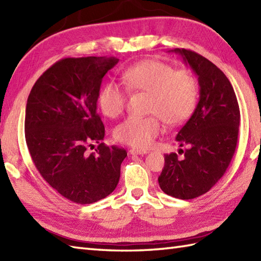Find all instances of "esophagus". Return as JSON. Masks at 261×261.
Listing matches in <instances>:
<instances>
[{
  "label": "esophagus",
  "mask_w": 261,
  "mask_h": 261,
  "mask_svg": "<svg viewBox=\"0 0 261 261\" xmlns=\"http://www.w3.org/2000/svg\"><path fill=\"white\" fill-rule=\"evenodd\" d=\"M129 152H130V154H139V156H143V154H147L149 151H147V150H141V149H135V148H132V149H130Z\"/></svg>",
  "instance_id": "1"
}]
</instances>
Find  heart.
Segmentation results:
<instances>
[{
  "label": "heart",
  "instance_id": "heart-1",
  "mask_svg": "<svg viewBox=\"0 0 261 261\" xmlns=\"http://www.w3.org/2000/svg\"><path fill=\"white\" fill-rule=\"evenodd\" d=\"M122 82L130 91L150 94L149 116L131 115L114 130L115 139L136 149H147L164 129L162 119L169 125L186 121L195 108L197 84L186 70L156 59H146L122 71ZM126 92L115 82L105 83L98 94V105L108 118H118L124 111Z\"/></svg>",
  "mask_w": 261,
  "mask_h": 261
}]
</instances>
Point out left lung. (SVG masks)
Segmentation results:
<instances>
[{"instance_id":"obj_1","label":"left lung","mask_w":261,"mask_h":261,"mask_svg":"<svg viewBox=\"0 0 261 261\" xmlns=\"http://www.w3.org/2000/svg\"><path fill=\"white\" fill-rule=\"evenodd\" d=\"M179 54L197 76L199 99L191 118L176 136L186 146L182 159L165 154L159 186L169 196L192 199L212 188L225 173L233 157L240 124V110L228 77L208 59L187 49Z\"/></svg>"}]
</instances>
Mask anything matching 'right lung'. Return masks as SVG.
Instances as JSON below:
<instances>
[{
    "label": "right lung",
    "mask_w": 261,
    "mask_h": 261,
    "mask_svg": "<svg viewBox=\"0 0 261 261\" xmlns=\"http://www.w3.org/2000/svg\"><path fill=\"white\" fill-rule=\"evenodd\" d=\"M119 63L114 57L64 58L35 83L25 108L28 149L54 190L77 204H92L112 193L120 179L124 149L103 142L97 114L102 80ZM99 143L95 153L87 147Z\"/></svg>",
    "instance_id": "right-lung-1"
}]
</instances>
